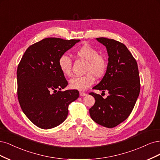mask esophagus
Here are the masks:
<instances>
[{
    "label": "esophagus",
    "mask_w": 160,
    "mask_h": 160,
    "mask_svg": "<svg viewBox=\"0 0 160 160\" xmlns=\"http://www.w3.org/2000/svg\"><path fill=\"white\" fill-rule=\"evenodd\" d=\"M86 95V93H84V92H80V96H85Z\"/></svg>",
    "instance_id": "obj_1"
}]
</instances>
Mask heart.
I'll use <instances>...</instances> for the list:
<instances>
[{
	"mask_svg": "<svg viewBox=\"0 0 160 160\" xmlns=\"http://www.w3.org/2000/svg\"><path fill=\"white\" fill-rule=\"evenodd\" d=\"M76 57L86 61L85 67L86 75L75 76L70 80L71 88L84 91L94 83L95 77L101 78L107 69V60L104 56L99 54L98 51L89 45H83L77 49ZM58 67L64 76L72 74V60L67 56L63 55L58 60Z\"/></svg>",
	"mask_w": 160,
	"mask_h": 160,
	"instance_id": "b5f03b06",
	"label": "heart"
}]
</instances>
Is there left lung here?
<instances>
[{
    "label": "left lung",
    "instance_id": "left-lung-1",
    "mask_svg": "<svg viewBox=\"0 0 160 160\" xmlns=\"http://www.w3.org/2000/svg\"><path fill=\"white\" fill-rule=\"evenodd\" d=\"M104 45L108 63L104 76L94 89L107 90L106 98L91 92L95 104L89 110L92 120L108 128H114L130 116L140 94V82L136 60L126 46L114 39L97 38Z\"/></svg>",
    "mask_w": 160,
    "mask_h": 160
}]
</instances>
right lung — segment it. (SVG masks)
I'll return each mask as SVG.
<instances>
[{
  "mask_svg": "<svg viewBox=\"0 0 160 160\" xmlns=\"http://www.w3.org/2000/svg\"><path fill=\"white\" fill-rule=\"evenodd\" d=\"M80 41L44 38L29 46L20 62L18 101L24 114L38 128L48 130L60 125L66 119L69 104L78 98V90L61 91L68 82L58 63L60 56Z\"/></svg>",
  "mask_w": 160,
  "mask_h": 160,
  "instance_id": "right-lung-1",
  "label": "right lung"
}]
</instances>
